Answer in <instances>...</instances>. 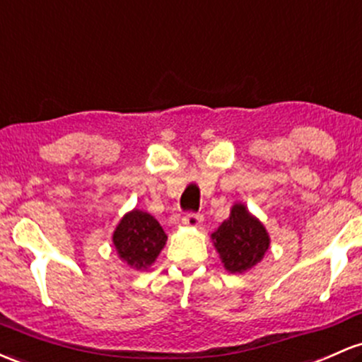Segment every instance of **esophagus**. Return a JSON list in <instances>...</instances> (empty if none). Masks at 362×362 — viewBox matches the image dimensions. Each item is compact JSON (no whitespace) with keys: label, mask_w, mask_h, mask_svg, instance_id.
Here are the masks:
<instances>
[{"label":"esophagus","mask_w":362,"mask_h":362,"mask_svg":"<svg viewBox=\"0 0 362 362\" xmlns=\"http://www.w3.org/2000/svg\"><path fill=\"white\" fill-rule=\"evenodd\" d=\"M182 221H184V225H187V226H199L201 221H202V214L189 211V213L184 214Z\"/></svg>","instance_id":"1"}]
</instances>
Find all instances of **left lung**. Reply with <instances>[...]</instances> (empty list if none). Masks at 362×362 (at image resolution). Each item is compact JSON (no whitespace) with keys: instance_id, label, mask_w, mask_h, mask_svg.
<instances>
[{"instance_id":"8db88e82","label":"left lung","mask_w":362,"mask_h":362,"mask_svg":"<svg viewBox=\"0 0 362 362\" xmlns=\"http://www.w3.org/2000/svg\"><path fill=\"white\" fill-rule=\"evenodd\" d=\"M211 237L230 273L247 272L263 259L269 247V237L264 226L242 204L233 206L228 220H225Z\"/></svg>"}]
</instances>
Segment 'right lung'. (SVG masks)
Here are the masks:
<instances>
[{
    "label": "right lung",
    "mask_w": 362,
    "mask_h": 362,
    "mask_svg": "<svg viewBox=\"0 0 362 362\" xmlns=\"http://www.w3.org/2000/svg\"><path fill=\"white\" fill-rule=\"evenodd\" d=\"M166 242V233L148 213L134 209L125 214L113 233V244L127 264L142 269L156 259Z\"/></svg>",
    "instance_id": "obj_1"
}]
</instances>
